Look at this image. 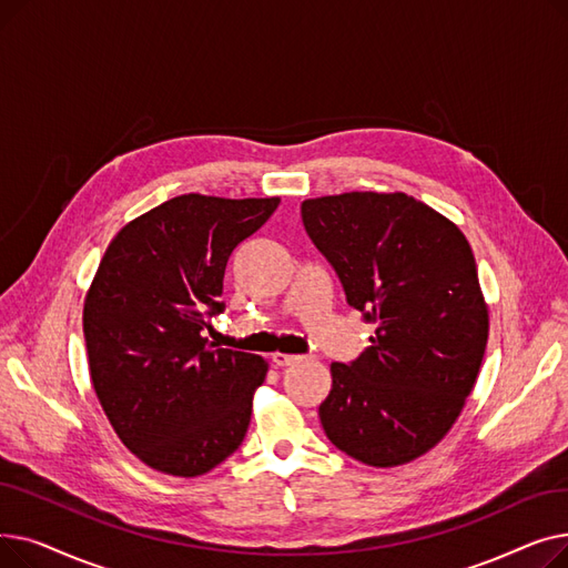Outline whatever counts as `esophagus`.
I'll list each match as a JSON object with an SVG mask.
<instances>
[{
  "mask_svg": "<svg viewBox=\"0 0 568 568\" xmlns=\"http://www.w3.org/2000/svg\"><path fill=\"white\" fill-rule=\"evenodd\" d=\"M272 362H274V366H276V368H285V366H292V364H296V362H302V356L276 352V354H272Z\"/></svg>",
  "mask_w": 568,
  "mask_h": 568,
  "instance_id": "1",
  "label": "esophagus"
}]
</instances>
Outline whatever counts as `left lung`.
<instances>
[{
  "mask_svg": "<svg viewBox=\"0 0 568 568\" xmlns=\"http://www.w3.org/2000/svg\"><path fill=\"white\" fill-rule=\"evenodd\" d=\"M302 219L347 304L373 324L359 359L332 364L322 428L371 467L412 463L452 430L484 362L488 304L469 242L398 191L311 197Z\"/></svg>",
  "mask_w": 568,
  "mask_h": 568,
  "instance_id": "obj_1",
  "label": "left lung"
}]
</instances>
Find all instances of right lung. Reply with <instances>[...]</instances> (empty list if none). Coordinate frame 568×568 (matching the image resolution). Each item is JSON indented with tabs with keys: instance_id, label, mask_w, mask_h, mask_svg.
Returning <instances> with one entry per match:
<instances>
[{
	"instance_id": "right-lung-1",
	"label": "right lung",
	"mask_w": 568,
	"mask_h": 568,
	"mask_svg": "<svg viewBox=\"0 0 568 568\" xmlns=\"http://www.w3.org/2000/svg\"><path fill=\"white\" fill-rule=\"evenodd\" d=\"M281 197L176 195L114 234L87 290L82 332L97 398L126 449L170 476L206 474L251 424L268 364L202 336L232 251Z\"/></svg>"
}]
</instances>
